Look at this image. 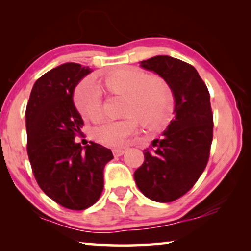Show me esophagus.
<instances>
[{"label": "esophagus", "instance_id": "esophagus-1", "mask_svg": "<svg viewBox=\"0 0 251 251\" xmlns=\"http://www.w3.org/2000/svg\"><path fill=\"white\" fill-rule=\"evenodd\" d=\"M125 151H126L125 148H116V150H113V154L114 156L118 157V156H122Z\"/></svg>", "mask_w": 251, "mask_h": 251}]
</instances>
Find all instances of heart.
I'll use <instances>...</instances> for the list:
<instances>
[{"label": "heart", "mask_w": 251, "mask_h": 251, "mask_svg": "<svg viewBox=\"0 0 251 251\" xmlns=\"http://www.w3.org/2000/svg\"><path fill=\"white\" fill-rule=\"evenodd\" d=\"M103 84L113 94L125 97L120 121L104 122L92 129V137L101 145L124 146L137 128V120L151 130H161L171 123L174 96L166 80L159 76L144 79L127 71L113 73L103 78ZM75 104L84 120L99 121L101 116L100 92L94 83H86L76 94Z\"/></svg>", "instance_id": "b5f03b06"}]
</instances>
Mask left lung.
<instances>
[{
  "mask_svg": "<svg viewBox=\"0 0 251 251\" xmlns=\"http://www.w3.org/2000/svg\"><path fill=\"white\" fill-rule=\"evenodd\" d=\"M169 85L175 118L161 139L144 150V163L134 177L147 198L171 202L189 192L207 166L214 129L210 95L193 65L167 55L141 62Z\"/></svg>",
  "mask_w": 251,
  "mask_h": 251,
  "instance_id": "obj_1",
  "label": "left lung"
}]
</instances>
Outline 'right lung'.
<instances>
[{
    "label": "right lung",
    "mask_w": 251,
    "mask_h": 251,
    "mask_svg": "<svg viewBox=\"0 0 251 251\" xmlns=\"http://www.w3.org/2000/svg\"><path fill=\"white\" fill-rule=\"evenodd\" d=\"M91 69L66 63L36 80L26 106L27 155L40 188L62 207L84 210L99 201L112 151L75 143L84 122L73 103L76 85Z\"/></svg>",
    "instance_id": "add662e5"
}]
</instances>
